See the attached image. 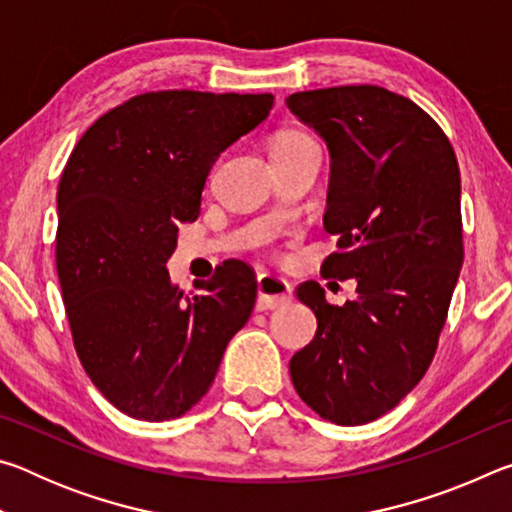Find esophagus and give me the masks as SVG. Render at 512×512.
<instances>
[{"instance_id": "34e87169", "label": "esophagus", "mask_w": 512, "mask_h": 512, "mask_svg": "<svg viewBox=\"0 0 512 512\" xmlns=\"http://www.w3.org/2000/svg\"><path fill=\"white\" fill-rule=\"evenodd\" d=\"M293 298V289L287 280L282 277L262 273L257 277V309H277L282 305H289Z\"/></svg>"}]
</instances>
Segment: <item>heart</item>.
I'll return each instance as SVG.
<instances>
[{
  "instance_id": "1",
  "label": "heart",
  "mask_w": 512,
  "mask_h": 512,
  "mask_svg": "<svg viewBox=\"0 0 512 512\" xmlns=\"http://www.w3.org/2000/svg\"><path fill=\"white\" fill-rule=\"evenodd\" d=\"M302 140H309V137H307L305 133H296V131H289V133L277 135V137H275V142H273V153L289 149V146L298 144V142H302Z\"/></svg>"
}]
</instances>
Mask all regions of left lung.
Listing matches in <instances>:
<instances>
[{
	"label": "left lung",
	"mask_w": 512,
	"mask_h": 512,
	"mask_svg": "<svg viewBox=\"0 0 512 512\" xmlns=\"http://www.w3.org/2000/svg\"><path fill=\"white\" fill-rule=\"evenodd\" d=\"M287 106L332 160L323 223L339 241L323 273L359 293L339 307L314 280L296 289L318 329L291 381L320 418L354 427L395 409L436 354L463 266L461 171L436 121L386 88L296 92Z\"/></svg>",
	"instance_id": "obj_1"
}]
</instances>
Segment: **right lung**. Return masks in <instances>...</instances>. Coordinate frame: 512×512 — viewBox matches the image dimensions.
I'll return each mask as SVG.
<instances>
[{
  "label": "right lung",
  "instance_id": "add662e5",
  "mask_svg": "<svg viewBox=\"0 0 512 512\" xmlns=\"http://www.w3.org/2000/svg\"><path fill=\"white\" fill-rule=\"evenodd\" d=\"M273 108V94L146 92L99 117L58 185L56 268L92 384L137 420L187 413L212 386L257 298L228 259L185 296L167 262L178 223L201 214L212 164Z\"/></svg>",
  "mask_w": 512,
  "mask_h": 512
}]
</instances>
